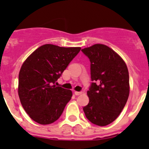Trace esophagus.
I'll return each instance as SVG.
<instances>
[{
  "label": "esophagus",
  "mask_w": 149,
  "mask_h": 149,
  "mask_svg": "<svg viewBox=\"0 0 149 149\" xmlns=\"http://www.w3.org/2000/svg\"><path fill=\"white\" fill-rule=\"evenodd\" d=\"M74 94H75L76 95H79L82 94V92H77V91H75V92H74Z\"/></svg>",
  "instance_id": "esophagus-1"
}]
</instances>
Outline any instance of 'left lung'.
Returning a JSON list of instances; mask_svg holds the SVG:
<instances>
[{
    "instance_id": "1",
    "label": "left lung",
    "mask_w": 149,
    "mask_h": 149,
    "mask_svg": "<svg viewBox=\"0 0 149 149\" xmlns=\"http://www.w3.org/2000/svg\"><path fill=\"white\" fill-rule=\"evenodd\" d=\"M90 61L89 102L84 107L88 120L98 126L112 123L126 104L129 74L124 60L107 45L95 44L81 50Z\"/></svg>"
}]
</instances>
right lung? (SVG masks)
<instances>
[{"mask_svg":"<svg viewBox=\"0 0 149 149\" xmlns=\"http://www.w3.org/2000/svg\"><path fill=\"white\" fill-rule=\"evenodd\" d=\"M81 48L41 46L27 57L18 75V95L23 108L33 121L48 125L63 113L72 91L55 85Z\"/></svg>","mask_w":149,"mask_h":149,"instance_id":"1","label":"right lung"}]
</instances>
